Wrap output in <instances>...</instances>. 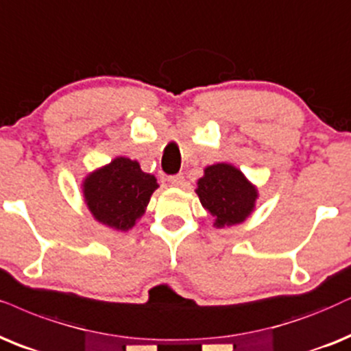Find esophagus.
Wrapping results in <instances>:
<instances>
[{
  "mask_svg": "<svg viewBox=\"0 0 351 351\" xmlns=\"http://www.w3.org/2000/svg\"><path fill=\"white\" fill-rule=\"evenodd\" d=\"M168 184L170 186H175V188H183V186L186 184V181H184V176L181 175H173V176H170V178H168Z\"/></svg>",
  "mask_w": 351,
  "mask_h": 351,
  "instance_id": "obj_1",
  "label": "esophagus"
}]
</instances>
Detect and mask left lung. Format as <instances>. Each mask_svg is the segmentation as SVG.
Instances as JSON below:
<instances>
[{"mask_svg":"<svg viewBox=\"0 0 351 351\" xmlns=\"http://www.w3.org/2000/svg\"><path fill=\"white\" fill-rule=\"evenodd\" d=\"M199 201L215 217V227L241 223L254 210L257 189L238 168L217 163L204 170L196 189Z\"/></svg>","mask_w":351,"mask_h":351,"instance_id":"8db88e82","label":"left lung"}]
</instances>
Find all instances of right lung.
Listing matches in <instances>:
<instances>
[{
    "mask_svg": "<svg viewBox=\"0 0 351 351\" xmlns=\"http://www.w3.org/2000/svg\"><path fill=\"white\" fill-rule=\"evenodd\" d=\"M157 188L155 176L141 170L136 160L118 157L90 173L82 191L95 220L110 228L128 232L143 217Z\"/></svg>",
    "mask_w": 351,
    "mask_h": 351,
    "instance_id": "right-lung-1",
    "label": "right lung"
}]
</instances>
